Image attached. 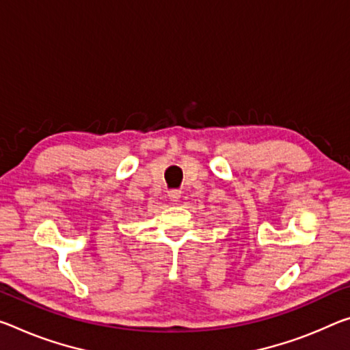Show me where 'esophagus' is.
<instances>
[{
	"label": "esophagus",
	"mask_w": 350,
	"mask_h": 350,
	"mask_svg": "<svg viewBox=\"0 0 350 350\" xmlns=\"http://www.w3.org/2000/svg\"><path fill=\"white\" fill-rule=\"evenodd\" d=\"M168 196H170L171 201L176 202V201H179V198H180V191H177V190H171V191H168Z\"/></svg>",
	"instance_id": "obj_1"
}]
</instances>
